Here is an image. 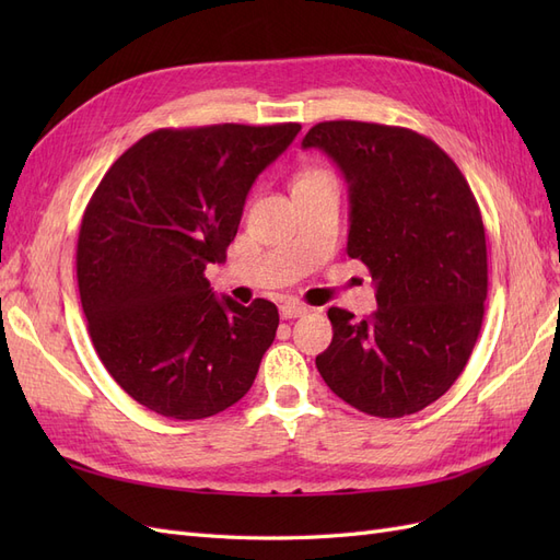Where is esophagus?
I'll return each mask as SVG.
<instances>
[{
    "label": "esophagus",
    "instance_id": "34e87169",
    "mask_svg": "<svg viewBox=\"0 0 560 560\" xmlns=\"http://www.w3.org/2000/svg\"><path fill=\"white\" fill-rule=\"evenodd\" d=\"M306 313H308V308L303 306V303L294 301V299H287V301L280 303V317L282 319H294V317H301V315H306Z\"/></svg>",
    "mask_w": 560,
    "mask_h": 560
}]
</instances>
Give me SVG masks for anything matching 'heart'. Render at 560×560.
I'll list each match as a JSON object with an SVG mask.
<instances>
[{
  "instance_id": "heart-1",
  "label": "heart",
  "mask_w": 560,
  "mask_h": 560,
  "mask_svg": "<svg viewBox=\"0 0 560 560\" xmlns=\"http://www.w3.org/2000/svg\"><path fill=\"white\" fill-rule=\"evenodd\" d=\"M319 177H329V175H325V173H303L296 182H311V179H319Z\"/></svg>"
}]
</instances>
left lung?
<instances>
[{"mask_svg":"<svg viewBox=\"0 0 560 560\" xmlns=\"http://www.w3.org/2000/svg\"><path fill=\"white\" fill-rule=\"evenodd\" d=\"M301 147L341 167L348 257L369 268L378 303L364 319L329 308L319 376L369 416L418 413L463 374L481 331L488 254L477 198L446 151L409 128L325 121Z\"/></svg>","mask_w":560,"mask_h":560,"instance_id":"obj_1","label":"left lung"}]
</instances>
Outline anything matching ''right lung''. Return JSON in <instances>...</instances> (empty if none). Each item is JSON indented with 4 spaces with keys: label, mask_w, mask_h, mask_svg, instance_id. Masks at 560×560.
I'll return each instance as SVG.
<instances>
[{
    "label": "right lung",
    "mask_w": 560,
    "mask_h": 560,
    "mask_svg": "<svg viewBox=\"0 0 560 560\" xmlns=\"http://www.w3.org/2000/svg\"><path fill=\"white\" fill-rule=\"evenodd\" d=\"M299 124L161 128L97 184L81 219L77 280L97 358L149 411L200 420L247 395L278 329L266 299H217L254 179Z\"/></svg>",
    "instance_id": "1"
}]
</instances>
